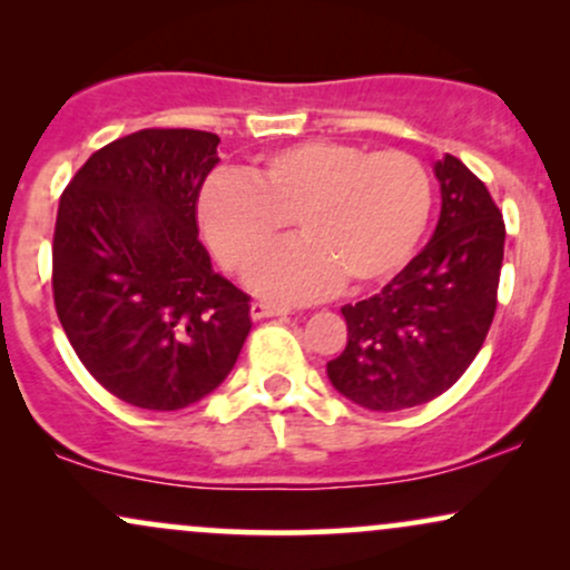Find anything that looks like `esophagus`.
Segmentation results:
<instances>
[{
	"instance_id": "1",
	"label": "esophagus",
	"mask_w": 570,
	"mask_h": 570,
	"mask_svg": "<svg viewBox=\"0 0 570 570\" xmlns=\"http://www.w3.org/2000/svg\"><path fill=\"white\" fill-rule=\"evenodd\" d=\"M292 307L286 305H276V303H252V318L254 322H259V318H273V316H289Z\"/></svg>"
}]
</instances>
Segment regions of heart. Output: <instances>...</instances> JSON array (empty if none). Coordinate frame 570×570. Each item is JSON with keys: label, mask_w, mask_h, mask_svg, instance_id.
<instances>
[{"label": "heart", "mask_w": 570, "mask_h": 570, "mask_svg": "<svg viewBox=\"0 0 570 570\" xmlns=\"http://www.w3.org/2000/svg\"><path fill=\"white\" fill-rule=\"evenodd\" d=\"M431 217V179L399 149L299 141L219 174L198 198V222L219 263L244 271L286 225L297 238L257 259L248 284L265 297L311 299L345 284L394 276L415 254Z\"/></svg>", "instance_id": "heart-1"}]
</instances>
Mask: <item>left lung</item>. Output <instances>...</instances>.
Returning <instances> with one entry per match:
<instances>
[{
	"label": "left lung",
	"mask_w": 570,
	"mask_h": 570,
	"mask_svg": "<svg viewBox=\"0 0 570 570\" xmlns=\"http://www.w3.org/2000/svg\"><path fill=\"white\" fill-rule=\"evenodd\" d=\"M434 176L442 212L429 244L381 292L343 307L348 343L326 375L358 407L394 412L444 394L493 324L503 217L453 155L434 163Z\"/></svg>",
	"instance_id": "1"
}]
</instances>
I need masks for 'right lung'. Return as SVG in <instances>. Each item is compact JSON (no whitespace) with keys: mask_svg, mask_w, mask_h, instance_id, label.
Returning a JSON list of instances; mask_svg holds the SVG:
<instances>
[{"mask_svg":"<svg viewBox=\"0 0 570 570\" xmlns=\"http://www.w3.org/2000/svg\"><path fill=\"white\" fill-rule=\"evenodd\" d=\"M219 136L147 128L101 147L58 203L53 299L85 370L144 410H181L230 375L248 294L198 240V195Z\"/></svg>","mask_w":570,"mask_h":570,"instance_id":"1","label":"right lung"}]
</instances>
